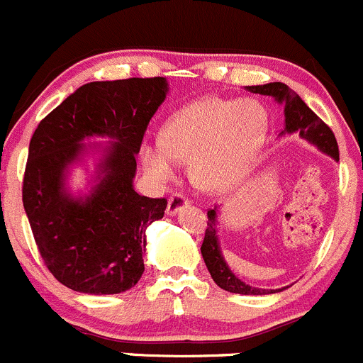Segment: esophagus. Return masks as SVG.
<instances>
[{
    "instance_id": "obj_1",
    "label": "esophagus",
    "mask_w": 363,
    "mask_h": 363,
    "mask_svg": "<svg viewBox=\"0 0 363 363\" xmlns=\"http://www.w3.org/2000/svg\"><path fill=\"white\" fill-rule=\"evenodd\" d=\"M190 204V201L186 199L185 196H182V194H173V196L169 197V201H167V209L166 213L169 216H174L177 213H180L183 208H186Z\"/></svg>"
}]
</instances>
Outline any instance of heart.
<instances>
[{"mask_svg":"<svg viewBox=\"0 0 363 363\" xmlns=\"http://www.w3.org/2000/svg\"><path fill=\"white\" fill-rule=\"evenodd\" d=\"M267 130L269 111L259 99L206 96L171 113L160 129V143L141 145V160L159 182L173 178L174 160L189 162L194 186L220 194L241 178Z\"/></svg>","mask_w":363,"mask_h":363,"instance_id":"b5f03b06","label":"heart"}]
</instances>
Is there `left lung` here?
<instances>
[{"instance_id":"1","label":"left lung","mask_w":363,"mask_h":363,"mask_svg":"<svg viewBox=\"0 0 363 363\" xmlns=\"http://www.w3.org/2000/svg\"><path fill=\"white\" fill-rule=\"evenodd\" d=\"M246 91L253 92V94L271 96V98H274L276 103L285 106V129L279 133V136L298 134L302 140L309 141L320 152H323L325 155L332 157L335 162H339V147L330 127L325 124L318 115L301 99V96L295 94L289 85L281 84V82H271V84L264 85H248ZM216 225H218V209L215 208L208 211V227L206 234H204L203 246H201V253H203L204 264H206L213 281L220 289L241 295H267L283 292L285 289H289V286H285V289H278L274 292V290L255 289V286L241 281L230 271L229 264L223 259L218 241V227Z\"/></svg>"}]
</instances>
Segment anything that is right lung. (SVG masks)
<instances>
[{"instance_id":"1","label":"right lung","mask_w":363,"mask_h":363,"mask_svg":"<svg viewBox=\"0 0 363 363\" xmlns=\"http://www.w3.org/2000/svg\"><path fill=\"white\" fill-rule=\"evenodd\" d=\"M167 91L162 77L91 82L33 134L22 203L45 265L74 292L121 294L143 274L145 233L167 201L140 196L133 182L145 130ZM91 137L111 141L85 145ZM91 151L100 155L91 189L74 196L67 177Z\"/></svg>"}]
</instances>
